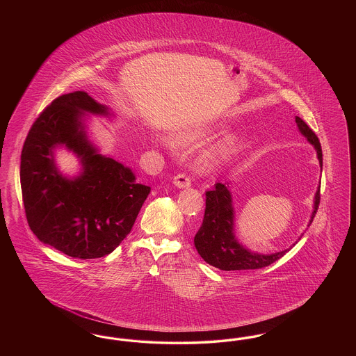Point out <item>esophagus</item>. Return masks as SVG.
<instances>
[{
  "label": "esophagus",
  "instance_id": "34e87169",
  "mask_svg": "<svg viewBox=\"0 0 356 356\" xmlns=\"http://www.w3.org/2000/svg\"><path fill=\"white\" fill-rule=\"evenodd\" d=\"M173 184L177 188H188L191 186V179L186 176V173H179L173 177Z\"/></svg>",
  "mask_w": 356,
  "mask_h": 356
}]
</instances>
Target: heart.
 Masks as SVG:
<instances>
[{"instance_id": "b5f03b06", "label": "heart", "mask_w": 356, "mask_h": 356, "mask_svg": "<svg viewBox=\"0 0 356 356\" xmlns=\"http://www.w3.org/2000/svg\"><path fill=\"white\" fill-rule=\"evenodd\" d=\"M208 132H205L204 129H186L184 132H181L177 138L181 145L186 147V145L199 144L205 138ZM160 143L167 148L172 147L170 140H161ZM235 144H236L235 136L229 135L224 137L216 145H213L211 149H208L207 152L204 153L203 157H202V164L208 170L220 167L221 164H224L232 154Z\"/></svg>"}]
</instances>
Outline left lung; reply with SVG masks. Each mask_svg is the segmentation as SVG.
Instances as JSON below:
<instances>
[{"label": "left lung", "mask_w": 356, "mask_h": 356, "mask_svg": "<svg viewBox=\"0 0 356 356\" xmlns=\"http://www.w3.org/2000/svg\"><path fill=\"white\" fill-rule=\"evenodd\" d=\"M300 134L311 143L318 154V160L323 167V153L318 136L300 118H295ZM205 212L203 224L195 236V247L204 260L222 271L240 270H259L270 266L283 257L288 250L271 254L251 252L244 248L235 237V211L232 205V195L228 184H215L213 191L205 192ZM321 203V186L315 193L314 211L309 224L314 220ZM308 224V227H309Z\"/></svg>", "instance_id": "8db88e82"}]
</instances>
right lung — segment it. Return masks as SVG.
Returning a JSON list of instances; mask_svg holds the SVG:
<instances>
[{"label": "right lung", "instance_id": "obj_1", "mask_svg": "<svg viewBox=\"0 0 356 356\" xmlns=\"http://www.w3.org/2000/svg\"><path fill=\"white\" fill-rule=\"evenodd\" d=\"M85 113L111 116L81 90L53 100L26 136L19 179L28 224L38 240L70 257L97 259L115 251L131 232L151 188L137 184L128 167L99 153L86 136ZM56 146L81 157L79 177L69 179L56 170Z\"/></svg>", "mask_w": 356, "mask_h": 356}]
</instances>
